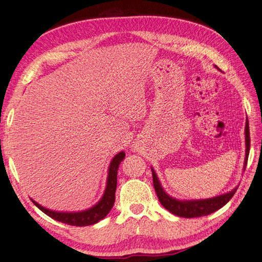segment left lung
Instances as JSON below:
<instances>
[{
  "instance_id": "1",
  "label": "left lung",
  "mask_w": 262,
  "mask_h": 262,
  "mask_svg": "<svg viewBox=\"0 0 262 262\" xmlns=\"http://www.w3.org/2000/svg\"><path fill=\"white\" fill-rule=\"evenodd\" d=\"M245 145H247V151H245V161H244V169L248 163L249 152H250V129H249V121L247 118V124H245ZM152 170V178H153V186H155L156 193L158 195L159 201L165 207L168 211L176 214L178 217L183 218H195L208 216V214L217 211L220 208H223L236 192V188L229 193L223 194L216 198L206 199V200H193V201H179L173 198H170L168 194L163 191L161 184L159 182L157 173L153 169Z\"/></svg>"
}]
</instances>
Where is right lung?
Masks as SVG:
<instances>
[{
    "mask_svg": "<svg viewBox=\"0 0 262 262\" xmlns=\"http://www.w3.org/2000/svg\"><path fill=\"white\" fill-rule=\"evenodd\" d=\"M124 159L125 152H119L114 159H112L109 167V172H107L106 187L103 196H102L99 203L95 204L94 207H92L89 210H85V211L80 212H58L42 207L37 202H35L34 200H32V201L36 207L39 210H42V211L45 214H48L49 217L63 224L71 225V226H90V225L99 223L100 220L103 219L106 214L110 212V210L115 204L118 168H119L120 162L124 160Z\"/></svg>",
    "mask_w": 262,
    "mask_h": 262,
    "instance_id": "obj_1",
    "label": "right lung"
}]
</instances>
